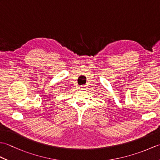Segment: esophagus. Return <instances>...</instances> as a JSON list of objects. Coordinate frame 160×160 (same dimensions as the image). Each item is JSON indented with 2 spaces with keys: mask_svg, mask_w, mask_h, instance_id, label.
<instances>
[{
  "mask_svg": "<svg viewBox=\"0 0 160 160\" xmlns=\"http://www.w3.org/2000/svg\"><path fill=\"white\" fill-rule=\"evenodd\" d=\"M80 89H84V86H80Z\"/></svg>",
  "mask_w": 160,
  "mask_h": 160,
  "instance_id": "34e87169",
  "label": "esophagus"
}]
</instances>
